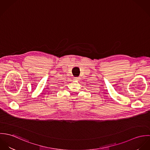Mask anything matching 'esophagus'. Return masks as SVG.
Wrapping results in <instances>:
<instances>
[{
    "instance_id": "34e87169",
    "label": "esophagus",
    "mask_w": 150,
    "mask_h": 150,
    "mask_svg": "<svg viewBox=\"0 0 150 150\" xmlns=\"http://www.w3.org/2000/svg\"><path fill=\"white\" fill-rule=\"evenodd\" d=\"M74 79H75V80H77V81H78V80H79V79H80V78H79V77H75Z\"/></svg>"
}]
</instances>
